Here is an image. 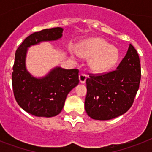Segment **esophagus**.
Returning <instances> with one entry per match:
<instances>
[{
    "label": "esophagus",
    "instance_id": "1",
    "mask_svg": "<svg viewBox=\"0 0 152 152\" xmlns=\"http://www.w3.org/2000/svg\"><path fill=\"white\" fill-rule=\"evenodd\" d=\"M87 75L85 74H80V76H79V79H80V82L81 83H84L86 82V80H87Z\"/></svg>",
    "mask_w": 152,
    "mask_h": 152
}]
</instances>
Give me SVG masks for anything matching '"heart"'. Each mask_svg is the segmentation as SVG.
I'll list each match as a JSON object with an SVG mask.
<instances>
[{
	"label": "heart",
	"instance_id": "b5f03b06",
	"mask_svg": "<svg viewBox=\"0 0 152 152\" xmlns=\"http://www.w3.org/2000/svg\"><path fill=\"white\" fill-rule=\"evenodd\" d=\"M79 53L84 57H91V68L102 72L113 68L119 60V51L115 46L102 39H94L85 42L80 46Z\"/></svg>",
	"mask_w": 152,
	"mask_h": 152
}]
</instances>
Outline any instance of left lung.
Here are the masks:
<instances>
[{
	"instance_id": "8db88e82",
	"label": "left lung",
	"mask_w": 152,
	"mask_h": 152,
	"mask_svg": "<svg viewBox=\"0 0 152 152\" xmlns=\"http://www.w3.org/2000/svg\"><path fill=\"white\" fill-rule=\"evenodd\" d=\"M140 63L136 49L129 44L127 53L114 71L91 75L87 79L84 107L95 120H110L132 106L140 82Z\"/></svg>"
}]
</instances>
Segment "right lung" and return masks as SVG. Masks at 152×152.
Here are the masks:
<instances>
[{"instance_id":"obj_1","label":"right lung","mask_w":152,"mask_h":152,"mask_svg":"<svg viewBox=\"0 0 152 152\" xmlns=\"http://www.w3.org/2000/svg\"><path fill=\"white\" fill-rule=\"evenodd\" d=\"M63 28L54 27L27 37L15 54L12 73L13 93L19 106L36 117L51 118L61 113L68 94L79 83L78 69L56 67L46 76L36 78L26 69L27 49L41 42L61 39Z\"/></svg>"}]
</instances>
